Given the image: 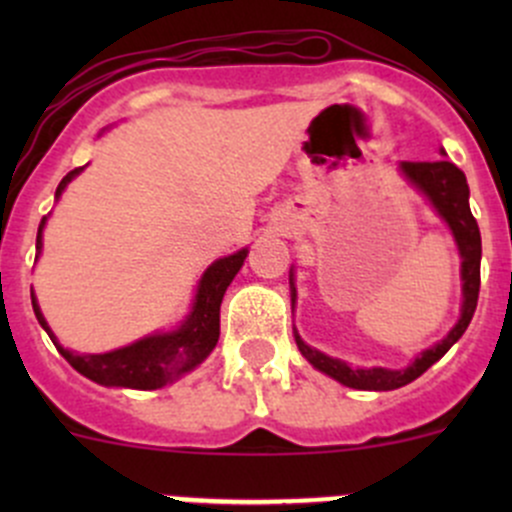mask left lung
<instances>
[{
  "instance_id": "left-lung-1",
  "label": "left lung",
  "mask_w": 512,
  "mask_h": 512,
  "mask_svg": "<svg viewBox=\"0 0 512 512\" xmlns=\"http://www.w3.org/2000/svg\"><path fill=\"white\" fill-rule=\"evenodd\" d=\"M446 156V151H441ZM401 175L409 180L411 185L423 195V198L431 203V208L436 210L438 218L448 225L453 240H456L458 255H461V317L453 324L451 332L436 342L433 347L423 349L421 354L411 361L406 369H384V366H371V369H361V366H352L342 359H334V356L322 354L319 349L309 347L299 332L294 329V342L297 349L302 352L304 359L314 366L322 374L332 376L339 384L349 386V389L359 391H391L401 389V386L411 384L418 379L426 369H431L458 339L463 337V332L471 324L473 312H476L478 304V292H480V230L476 218L471 213V205H468V190L466 175L461 168L451 163V160L441 158L433 160V163H404L399 165ZM289 294H292V307L294 299H297V287H294V270H289Z\"/></svg>"
}]
</instances>
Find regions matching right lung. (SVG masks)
I'll use <instances>...</instances> for the list:
<instances>
[{"mask_svg":"<svg viewBox=\"0 0 512 512\" xmlns=\"http://www.w3.org/2000/svg\"><path fill=\"white\" fill-rule=\"evenodd\" d=\"M81 170L84 168H74L71 173L64 175V180H61L59 188H56V200L61 198L66 185H69ZM44 225L46 218H41L39 232H36V250L39 252L41 247H44V242H41ZM245 257L247 247H242V250L232 252V255L215 260L213 265L203 272L198 289H195L188 317H185L178 327L170 329V332L148 334V337L138 339V342L128 344V347L113 349V352L106 354H79L71 352V349H64L59 344V339H56V334L51 332L49 324H46L34 292L32 307L36 319H39L44 332L51 337V342L56 344L59 354L64 356L79 374H84L86 379L96 381V384L101 386H118V389H163V386L178 381L180 376L198 369L215 349L220 337V304H223L225 289L230 287V282L235 280L240 267L245 265Z\"/></svg>","mask_w":512,"mask_h":512,"instance_id":"add662e5","label":"right lung"}]
</instances>
